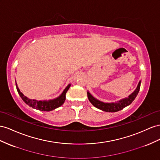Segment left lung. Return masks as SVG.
<instances>
[{"label":"left lung","instance_id":"1","mask_svg":"<svg viewBox=\"0 0 160 160\" xmlns=\"http://www.w3.org/2000/svg\"><path fill=\"white\" fill-rule=\"evenodd\" d=\"M140 86L141 81L139 82V84H138L137 88L135 90V92L131 93L127 98H124L123 100H121L120 101L116 103H103L102 102L99 101L97 99L93 98L92 95L89 93V92H88V97L89 102L92 103L95 107H96L97 108L100 109L105 112H115L119 110H121L124 108L131 104L137 97L138 93H139Z\"/></svg>","mask_w":160,"mask_h":160}]
</instances>
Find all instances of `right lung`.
Listing matches in <instances>:
<instances>
[{"label":"right lung","mask_w":160,"mask_h":160,"mask_svg":"<svg viewBox=\"0 0 160 160\" xmlns=\"http://www.w3.org/2000/svg\"><path fill=\"white\" fill-rule=\"evenodd\" d=\"M70 86L71 85H68L58 98L54 99V100L48 101H37L36 100H31V99H29L26 96H25L24 95L20 92V90L17 87V89L20 97L22 98V100L25 102V103H27L28 106L32 107L33 108H36L39 110L48 112L57 108L63 104L64 101H65L66 93L67 92L68 89H69Z\"/></svg>","instance_id":"right-lung-1"}]
</instances>
